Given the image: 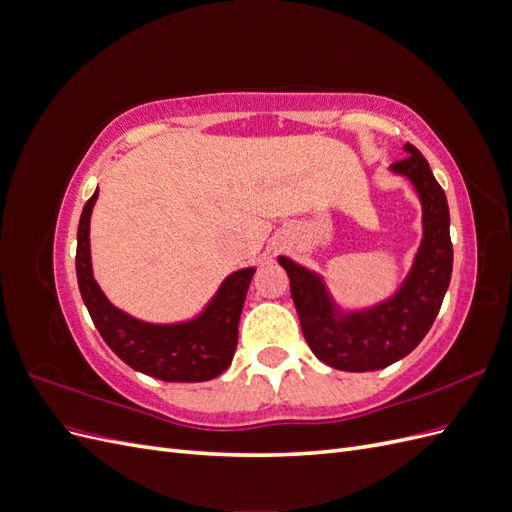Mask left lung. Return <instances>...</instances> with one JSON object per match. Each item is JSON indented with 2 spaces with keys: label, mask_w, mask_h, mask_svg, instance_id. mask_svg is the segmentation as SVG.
Listing matches in <instances>:
<instances>
[{
  "label": "left lung",
  "mask_w": 512,
  "mask_h": 512,
  "mask_svg": "<svg viewBox=\"0 0 512 512\" xmlns=\"http://www.w3.org/2000/svg\"><path fill=\"white\" fill-rule=\"evenodd\" d=\"M391 170L412 181L423 205V241L401 288L374 307L344 314L335 307L322 277L286 256L280 265L290 277V294L301 320L307 346L342 371H374L410 354L436 320L453 273L451 218L446 194L429 162L414 145Z\"/></svg>",
  "instance_id": "left-lung-1"
}]
</instances>
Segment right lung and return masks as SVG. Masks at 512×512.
<instances>
[{
    "instance_id": "1",
    "label": "right lung",
    "mask_w": 512,
    "mask_h": 512,
    "mask_svg": "<svg viewBox=\"0 0 512 512\" xmlns=\"http://www.w3.org/2000/svg\"><path fill=\"white\" fill-rule=\"evenodd\" d=\"M94 192L81 213L76 235V277L96 329L123 363L164 382H205L228 369L237 348L239 318L256 269L230 273L205 312L190 322L151 324L121 312L94 280L89 252V218Z\"/></svg>"
}]
</instances>
